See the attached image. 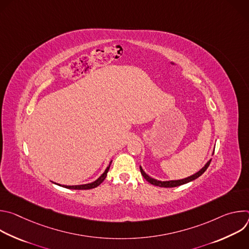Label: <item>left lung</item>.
I'll return each instance as SVG.
<instances>
[{"instance_id":"8db88e82","label":"left lung","mask_w":249,"mask_h":249,"mask_svg":"<svg viewBox=\"0 0 249 249\" xmlns=\"http://www.w3.org/2000/svg\"><path fill=\"white\" fill-rule=\"evenodd\" d=\"M211 160H210L198 172H196V173H194L193 175H191V176H188V177H186V178H183V179H178V180H168V181H160V180H157V179H155V178H153V177H151V176H149L145 171H144V169L142 168V166H140V170H141V173H142V175L144 176V178L148 181V182H150L151 184H153V185H156V186H160V187H165V188H170V187H176V186H179V185H182V184H185V183H188V182H190V181H192V180H195L196 178H198L199 176H201L206 170H207V168H208V166L210 165V163H211Z\"/></svg>"}]
</instances>
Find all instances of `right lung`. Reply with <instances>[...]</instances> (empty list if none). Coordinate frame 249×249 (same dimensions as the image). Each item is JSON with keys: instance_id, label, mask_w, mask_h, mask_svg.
<instances>
[{"instance_id": "right-lung-1", "label": "right lung", "mask_w": 249, "mask_h": 249, "mask_svg": "<svg viewBox=\"0 0 249 249\" xmlns=\"http://www.w3.org/2000/svg\"><path fill=\"white\" fill-rule=\"evenodd\" d=\"M110 164H111V161L109 163V165L106 167V169L104 170V172L98 177V178L93 181V182H90V183H88V184H82V185H61V184H58L62 187H65V188H68V189H77V190H86V189H92V188H95L97 187L100 183H102V181L105 179L106 175H107V172L109 170V167H110ZM57 184V183H55Z\"/></svg>"}]
</instances>
